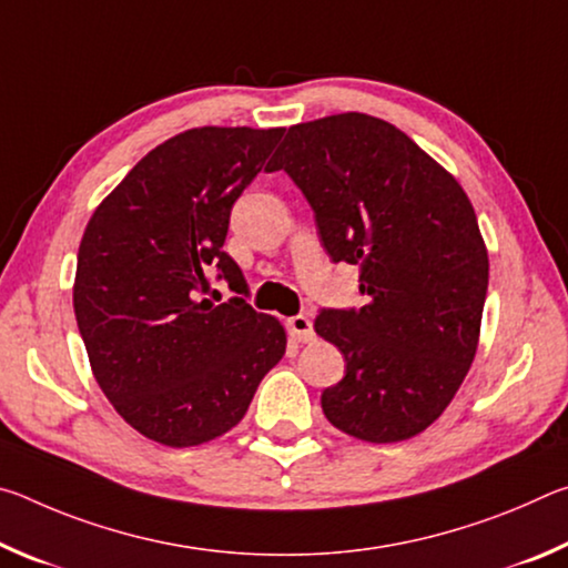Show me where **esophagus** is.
I'll return each instance as SVG.
<instances>
[{"instance_id": "34e87169", "label": "esophagus", "mask_w": 568, "mask_h": 568, "mask_svg": "<svg viewBox=\"0 0 568 568\" xmlns=\"http://www.w3.org/2000/svg\"><path fill=\"white\" fill-rule=\"evenodd\" d=\"M287 331H291L297 343H311L315 338L313 323L307 315H293V318H287Z\"/></svg>"}]
</instances>
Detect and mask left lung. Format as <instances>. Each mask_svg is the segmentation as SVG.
<instances>
[{"label": "left lung", "instance_id": "left-lung-1", "mask_svg": "<svg viewBox=\"0 0 568 568\" xmlns=\"http://www.w3.org/2000/svg\"><path fill=\"white\" fill-rule=\"evenodd\" d=\"M313 207L333 263L361 267L363 307H323L315 333L345 358L325 418L371 444L426 430L474 363L488 255L464 187L406 132L363 112L293 124L267 172Z\"/></svg>", "mask_w": 568, "mask_h": 568}]
</instances>
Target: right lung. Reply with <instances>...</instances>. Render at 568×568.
<instances>
[{
	"mask_svg": "<svg viewBox=\"0 0 568 568\" xmlns=\"http://www.w3.org/2000/svg\"><path fill=\"white\" fill-rule=\"evenodd\" d=\"M283 128H197L148 152L94 210L74 315L94 378L134 430L187 448L243 420L285 331L245 297L210 303L207 271L247 293L223 245L230 210Z\"/></svg>",
	"mask_w": 568,
	"mask_h": 568,
	"instance_id": "1",
	"label": "right lung"
}]
</instances>
